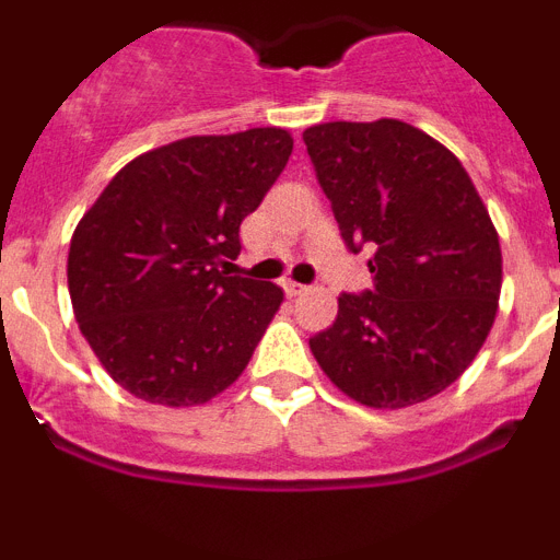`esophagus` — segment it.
<instances>
[{"mask_svg": "<svg viewBox=\"0 0 560 560\" xmlns=\"http://www.w3.org/2000/svg\"><path fill=\"white\" fill-rule=\"evenodd\" d=\"M283 289H285V294H289V296H300L303 291H308V285L294 283V280H283Z\"/></svg>", "mask_w": 560, "mask_h": 560, "instance_id": "1", "label": "esophagus"}]
</instances>
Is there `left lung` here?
Wrapping results in <instances>:
<instances>
[{
	"label": "left lung",
	"mask_w": 560,
	"mask_h": 560,
	"mask_svg": "<svg viewBox=\"0 0 560 560\" xmlns=\"http://www.w3.org/2000/svg\"><path fill=\"white\" fill-rule=\"evenodd\" d=\"M341 241L373 289L339 294L311 353L341 393L375 409L443 393L497 316L502 252L477 187L448 148L400 120L323 122L303 133Z\"/></svg>",
	"instance_id": "left-lung-1"
}]
</instances>
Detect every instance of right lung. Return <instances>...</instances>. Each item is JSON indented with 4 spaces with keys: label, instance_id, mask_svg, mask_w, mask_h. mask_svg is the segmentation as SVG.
Returning a JSON list of instances; mask_svg holds the SVG:
<instances>
[{
    "label": "right lung",
    "instance_id": "right-lung-1",
    "mask_svg": "<svg viewBox=\"0 0 560 560\" xmlns=\"http://www.w3.org/2000/svg\"><path fill=\"white\" fill-rule=\"evenodd\" d=\"M291 148L283 128L187 137L128 162L83 215L69 244V296L122 389L192 407L244 373L283 289L230 269L241 221Z\"/></svg>",
    "mask_w": 560,
    "mask_h": 560
}]
</instances>
